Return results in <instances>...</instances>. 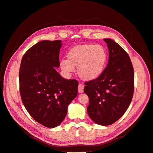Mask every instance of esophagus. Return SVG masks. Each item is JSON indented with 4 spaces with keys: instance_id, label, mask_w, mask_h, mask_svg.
Instances as JSON below:
<instances>
[{
    "instance_id": "1",
    "label": "esophagus",
    "mask_w": 153,
    "mask_h": 153,
    "mask_svg": "<svg viewBox=\"0 0 153 153\" xmlns=\"http://www.w3.org/2000/svg\"><path fill=\"white\" fill-rule=\"evenodd\" d=\"M84 85H82V84H79L78 87V91L79 93H82L83 92H84Z\"/></svg>"
}]
</instances>
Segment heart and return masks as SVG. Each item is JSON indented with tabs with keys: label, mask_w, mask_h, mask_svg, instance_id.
Listing matches in <instances>:
<instances>
[{
	"label": "heart",
	"mask_w": 153,
	"mask_h": 153,
	"mask_svg": "<svg viewBox=\"0 0 153 153\" xmlns=\"http://www.w3.org/2000/svg\"><path fill=\"white\" fill-rule=\"evenodd\" d=\"M108 59V54L103 46L85 44L74 47L68 51L67 59L60 62L64 75L69 76L77 67V73L82 80H93L103 73Z\"/></svg>",
	"instance_id": "1"
}]
</instances>
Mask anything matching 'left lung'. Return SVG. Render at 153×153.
Returning a JSON list of instances; mask_svg holds the SVG:
<instances>
[{
	"instance_id": "left-lung-1",
	"label": "left lung",
	"mask_w": 153,
	"mask_h": 153,
	"mask_svg": "<svg viewBox=\"0 0 153 153\" xmlns=\"http://www.w3.org/2000/svg\"><path fill=\"white\" fill-rule=\"evenodd\" d=\"M109 50L108 62L103 73L86 82L84 92L89 97L87 111L94 123L108 126L126 112L134 92V70L127 52L111 39H103Z\"/></svg>"
}]
</instances>
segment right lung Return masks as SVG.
I'll use <instances>...</instances> for the list:
<instances>
[{
  "label": "right lung",
  "instance_id": "obj_1",
  "mask_svg": "<svg viewBox=\"0 0 153 153\" xmlns=\"http://www.w3.org/2000/svg\"><path fill=\"white\" fill-rule=\"evenodd\" d=\"M61 45V40L40 41L25 53L20 67L23 104L36 121L47 128L62 122L78 94V81L65 79L55 69L60 66Z\"/></svg>",
  "mask_w": 153,
  "mask_h": 153
}]
</instances>
